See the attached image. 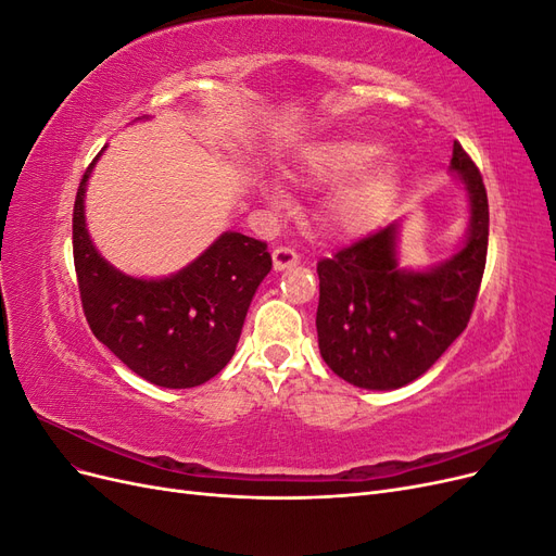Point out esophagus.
<instances>
[{
	"instance_id": "34e87169",
	"label": "esophagus",
	"mask_w": 556,
	"mask_h": 556,
	"mask_svg": "<svg viewBox=\"0 0 556 556\" xmlns=\"http://www.w3.org/2000/svg\"><path fill=\"white\" fill-rule=\"evenodd\" d=\"M274 268L276 271H285V268H292L299 264V255L292 250V248H276L274 250Z\"/></svg>"
}]
</instances>
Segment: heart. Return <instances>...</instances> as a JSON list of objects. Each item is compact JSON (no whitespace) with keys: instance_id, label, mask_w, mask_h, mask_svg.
Here are the masks:
<instances>
[{"instance_id":"obj_1","label":"heart","mask_w":556,"mask_h":556,"mask_svg":"<svg viewBox=\"0 0 556 556\" xmlns=\"http://www.w3.org/2000/svg\"><path fill=\"white\" fill-rule=\"evenodd\" d=\"M384 143L374 137H341L308 148L301 169L317 182L336 185L327 204L325 220L341 237H362L376 229L392 211L401 188V164L396 157L376 159ZM266 201H280L282 188L276 180L262 182Z\"/></svg>"}]
</instances>
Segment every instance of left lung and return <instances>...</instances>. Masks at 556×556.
<instances>
[{"mask_svg":"<svg viewBox=\"0 0 556 556\" xmlns=\"http://www.w3.org/2000/svg\"><path fill=\"white\" fill-rule=\"evenodd\" d=\"M450 172L468 197L462 245L439 264H399V223L317 262V345L331 371L362 390H399L439 362L476 306L490 239L478 166L454 141Z\"/></svg>","mask_w":556,"mask_h":556,"instance_id":"obj_1","label":"left lung"}]
</instances>
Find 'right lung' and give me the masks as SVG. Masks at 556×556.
<instances>
[{
    "label": "right lung",
    "instance_id": "right-lung-1",
    "mask_svg": "<svg viewBox=\"0 0 556 556\" xmlns=\"http://www.w3.org/2000/svg\"><path fill=\"white\" fill-rule=\"evenodd\" d=\"M102 153L74 201V264L88 325L143 380L166 390L204 384L233 357L250 301L271 271V255L257 239L223 231L172 276L123 274L94 248L86 223L88 180Z\"/></svg>",
    "mask_w": 556,
    "mask_h": 556
}]
</instances>
